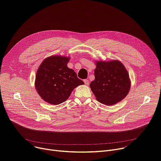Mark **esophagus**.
<instances>
[{
  "instance_id": "obj_1",
  "label": "esophagus",
  "mask_w": 161,
  "mask_h": 161,
  "mask_svg": "<svg viewBox=\"0 0 161 161\" xmlns=\"http://www.w3.org/2000/svg\"><path fill=\"white\" fill-rule=\"evenodd\" d=\"M84 83L85 84V85H89V81L88 80H84Z\"/></svg>"
}]
</instances>
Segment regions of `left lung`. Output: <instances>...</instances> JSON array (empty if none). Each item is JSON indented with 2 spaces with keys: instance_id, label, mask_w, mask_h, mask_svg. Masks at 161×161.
<instances>
[{
  "instance_id": "left-lung-1",
  "label": "left lung",
  "mask_w": 161,
  "mask_h": 161,
  "mask_svg": "<svg viewBox=\"0 0 161 161\" xmlns=\"http://www.w3.org/2000/svg\"><path fill=\"white\" fill-rule=\"evenodd\" d=\"M95 80L90 87L101 103L113 105L121 101L128 94L130 80L125 67L119 60L96 62Z\"/></svg>"
}]
</instances>
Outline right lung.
<instances>
[{"mask_svg": "<svg viewBox=\"0 0 161 161\" xmlns=\"http://www.w3.org/2000/svg\"><path fill=\"white\" fill-rule=\"evenodd\" d=\"M70 58L59 55L45 58L36 76L35 86L41 97L51 104L65 101L72 91L84 82L67 65Z\"/></svg>", "mask_w": 161, "mask_h": 161, "instance_id": "right-lung-1", "label": "right lung"}]
</instances>
